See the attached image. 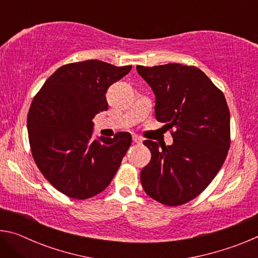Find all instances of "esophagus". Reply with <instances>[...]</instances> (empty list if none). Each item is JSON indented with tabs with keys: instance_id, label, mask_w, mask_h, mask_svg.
<instances>
[{
	"instance_id": "1",
	"label": "esophagus",
	"mask_w": 258,
	"mask_h": 258,
	"mask_svg": "<svg viewBox=\"0 0 258 258\" xmlns=\"http://www.w3.org/2000/svg\"><path fill=\"white\" fill-rule=\"evenodd\" d=\"M132 139H133V141L135 143H138V145H140V143H142V141H143V139L140 137V135H137V134H133Z\"/></svg>"
}]
</instances>
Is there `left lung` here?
<instances>
[{"mask_svg":"<svg viewBox=\"0 0 258 258\" xmlns=\"http://www.w3.org/2000/svg\"><path fill=\"white\" fill-rule=\"evenodd\" d=\"M156 95L155 115L166 123L173 145L146 140L151 159L142 168L146 194L166 206H180L206 189L220 171L231 143L225 97L199 68L180 63L137 66Z\"/></svg>","mask_w":258,"mask_h":258,"instance_id":"8db88e82","label":"left lung"}]
</instances>
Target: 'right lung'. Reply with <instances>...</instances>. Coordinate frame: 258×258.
Listing matches in <instances>:
<instances>
[{
  "label": "right lung",
  "instance_id": "obj_1",
  "mask_svg": "<svg viewBox=\"0 0 258 258\" xmlns=\"http://www.w3.org/2000/svg\"><path fill=\"white\" fill-rule=\"evenodd\" d=\"M131 69L100 60L63 64L30 103L27 130L35 164L69 198L87 199L106 189L132 143L127 132L92 140L94 116L108 109V87Z\"/></svg>",
  "mask_w": 258,
  "mask_h": 258
}]
</instances>
